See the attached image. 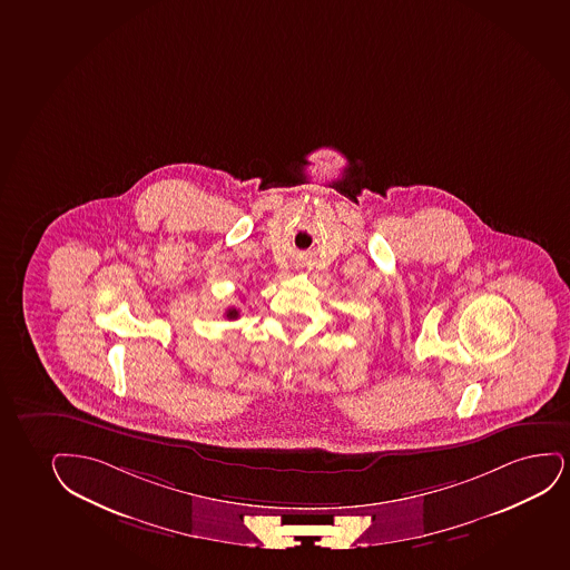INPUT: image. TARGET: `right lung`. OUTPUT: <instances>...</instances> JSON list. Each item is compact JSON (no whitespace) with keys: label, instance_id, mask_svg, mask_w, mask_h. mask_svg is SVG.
<instances>
[{"label":"right lung","instance_id":"obj_1","mask_svg":"<svg viewBox=\"0 0 570 570\" xmlns=\"http://www.w3.org/2000/svg\"><path fill=\"white\" fill-rule=\"evenodd\" d=\"M225 316H227V320H237V317H238L237 308H229V311L225 312Z\"/></svg>","mask_w":570,"mask_h":570}]
</instances>
